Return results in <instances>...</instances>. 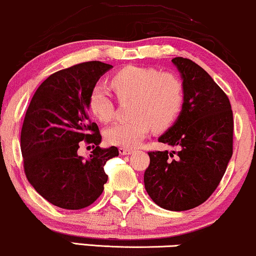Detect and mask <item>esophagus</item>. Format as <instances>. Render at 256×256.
I'll use <instances>...</instances> for the list:
<instances>
[{
  "label": "esophagus",
  "instance_id": "esophagus-1",
  "mask_svg": "<svg viewBox=\"0 0 256 256\" xmlns=\"http://www.w3.org/2000/svg\"><path fill=\"white\" fill-rule=\"evenodd\" d=\"M132 152H134V149H130V148H124V146L119 148L120 155H130Z\"/></svg>",
  "mask_w": 256,
  "mask_h": 256
}]
</instances>
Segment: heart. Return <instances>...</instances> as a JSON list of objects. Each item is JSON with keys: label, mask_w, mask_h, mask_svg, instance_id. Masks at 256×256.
<instances>
[{"label": "heart", "mask_w": 256, "mask_h": 256, "mask_svg": "<svg viewBox=\"0 0 256 256\" xmlns=\"http://www.w3.org/2000/svg\"><path fill=\"white\" fill-rule=\"evenodd\" d=\"M110 86L120 101L130 100L126 122H116L104 131L112 146H137L150 128H168L182 108L184 86L173 72H160L155 68L128 66L113 74ZM88 106L98 120L110 122L116 113V104L102 86H94L88 96Z\"/></svg>", "instance_id": "1"}]
</instances>
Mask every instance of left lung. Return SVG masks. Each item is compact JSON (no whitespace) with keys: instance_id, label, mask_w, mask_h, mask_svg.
<instances>
[{"instance_id":"1","label":"left lung","mask_w":256,"mask_h":256,"mask_svg":"<svg viewBox=\"0 0 256 256\" xmlns=\"http://www.w3.org/2000/svg\"><path fill=\"white\" fill-rule=\"evenodd\" d=\"M172 62L182 78L180 116L158 142L178 152H149L144 184L152 202L170 211H186L216 190L232 156L234 119L226 94L193 60Z\"/></svg>"}]
</instances>
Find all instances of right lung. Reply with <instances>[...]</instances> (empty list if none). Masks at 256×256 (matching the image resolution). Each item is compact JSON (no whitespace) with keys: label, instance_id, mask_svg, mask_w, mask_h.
Masks as SVG:
<instances>
[{"label":"right lung","instance_id":"right-lung-1","mask_svg":"<svg viewBox=\"0 0 256 256\" xmlns=\"http://www.w3.org/2000/svg\"><path fill=\"white\" fill-rule=\"evenodd\" d=\"M110 68L92 60L52 74L36 89L24 116L20 138L24 174L42 198L60 208L93 204L108 178L104 163L119 155L116 146H98L100 131L88 116L89 93ZM82 140L96 146L87 160L77 155Z\"/></svg>","mask_w":256,"mask_h":256}]
</instances>
